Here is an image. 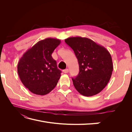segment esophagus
Returning a JSON list of instances; mask_svg holds the SVG:
<instances>
[{
	"mask_svg": "<svg viewBox=\"0 0 132 132\" xmlns=\"http://www.w3.org/2000/svg\"><path fill=\"white\" fill-rule=\"evenodd\" d=\"M63 72L64 73H68L69 72V69H64V70H63Z\"/></svg>",
	"mask_w": 132,
	"mask_h": 132,
	"instance_id": "34e87169",
	"label": "esophagus"
}]
</instances>
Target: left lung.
Listing matches in <instances>:
<instances>
[{"instance_id":"1","label":"left lung","mask_w":132,"mask_h":132,"mask_svg":"<svg viewBox=\"0 0 132 132\" xmlns=\"http://www.w3.org/2000/svg\"><path fill=\"white\" fill-rule=\"evenodd\" d=\"M65 42L74 51L79 63V74L72 78L76 90L85 96L100 93L109 82L113 69L109 52L86 37H69Z\"/></svg>"}]
</instances>
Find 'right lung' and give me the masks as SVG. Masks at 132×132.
I'll list each match as a JSON object with an SVG mask.
<instances>
[{
    "label": "right lung",
    "mask_w": 132,
    "mask_h": 132,
    "mask_svg": "<svg viewBox=\"0 0 132 132\" xmlns=\"http://www.w3.org/2000/svg\"><path fill=\"white\" fill-rule=\"evenodd\" d=\"M60 39L47 38L28 50L19 60L18 73L22 83L31 93L38 95L50 93L57 85L62 71L52 57Z\"/></svg>",
    "instance_id": "obj_1"
}]
</instances>
